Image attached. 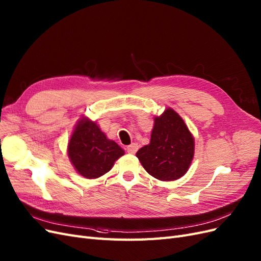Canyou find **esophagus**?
Instances as JSON below:
<instances>
[{"label":"esophagus","instance_id":"34e87169","mask_svg":"<svg viewBox=\"0 0 261 261\" xmlns=\"http://www.w3.org/2000/svg\"><path fill=\"white\" fill-rule=\"evenodd\" d=\"M138 148H139V146H138L137 143H132V144H130V145L127 146V152H128L129 154H136Z\"/></svg>","mask_w":261,"mask_h":261}]
</instances>
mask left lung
<instances>
[{
    "instance_id": "left-lung-1",
    "label": "left lung",
    "mask_w": 261,
    "mask_h": 261,
    "mask_svg": "<svg viewBox=\"0 0 261 261\" xmlns=\"http://www.w3.org/2000/svg\"><path fill=\"white\" fill-rule=\"evenodd\" d=\"M194 138L172 108L154 118L149 144L137 152L144 169L161 181L178 180L187 173L194 156Z\"/></svg>"
}]
</instances>
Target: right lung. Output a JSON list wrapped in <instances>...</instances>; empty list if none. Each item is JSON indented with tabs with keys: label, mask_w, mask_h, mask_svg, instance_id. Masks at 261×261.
<instances>
[{
	"label": "right lung",
	"mask_w": 261,
	"mask_h": 261,
	"mask_svg": "<svg viewBox=\"0 0 261 261\" xmlns=\"http://www.w3.org/2000/svg\"><path fill=\"white\" fill-rule=\"evenodd\" d=\"M68 157L75 171L87 179H96L112 169L124 150L106 138L96 122L87 117L77 122L68 143Z\"/></svg>",
	"instance_id": "obj_1"
}]
</instances>
